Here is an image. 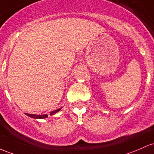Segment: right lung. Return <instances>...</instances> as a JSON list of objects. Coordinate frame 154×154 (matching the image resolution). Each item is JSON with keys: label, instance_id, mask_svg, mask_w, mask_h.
<instances>
[{"label": "right lung", "instance_id": "1", "mask_svg": "<svg viewBox=\"0 0 154 154\" xmlns=\"http://www.w3.org/2000/svg\"><path fill=\"white\" fill-rule=\"evenodd\" d=\"M61 110V108H59V109L54 110V111H51L50 112V116L51 115H54V113H56L57 112H58L59 110ZM27 116L31 117V118H33V119H45V118H47L48 115L47 114H44V115H35V114H29V113H25Z\"/></svg>", "mask_w": 154, "mask_h": 154}]
</instances>
